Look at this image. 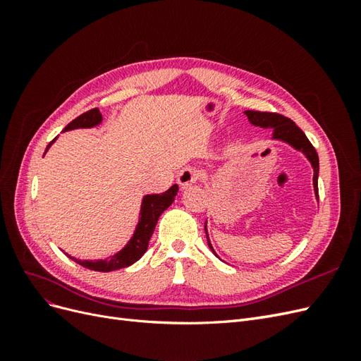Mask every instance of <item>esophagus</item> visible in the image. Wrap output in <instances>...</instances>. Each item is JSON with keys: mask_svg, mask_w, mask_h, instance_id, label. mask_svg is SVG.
<instances>
[{"mask_svg": "<svg viewBox=\"0 0 361 361\" xmlns=\"http://www.w3.org/2000/svg\"><path fill=\"white\" fill-rule=\"evenodd\" d=\"M200 178V170L192 169V167H187L179 171L178 174V182L180 185L182 190H187L188 187H191L192 183H195Z\"/></svg>", "mask_w": 361, "mask_h": 361, "instance_id": "obj_1", "label": "esophagus"}]
</instances>
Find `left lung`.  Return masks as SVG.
<instances>
[{
  "label": "left lung",
  "instance_id": "left-lung-1",
  "mask_svg": "<svg viewBox=\"0 0 361 361\" xmlns=\"http://www.w3.org/2000/svg\"><path fill=\"white\" fill-rule=\"evenodd\" d=\"M247 116L248 122L255 126L264 128V129H271V138L274 141H281L297 152H301V154L305 157L310 162V166L313 169V191H314V197L316 200H319V192H318V178H319V158L318 154H316L314 147L309 141V138L305 137L302 130L295 125L290 118L281 116V114H274V113H260V111H244ZM207 223V221H206ZM204 223V232H206V239H207V247L211 248L212 253L218 257L215 253V250L211 244L209 235H207V227ZM220 259V257H218Z\"/></svg>",
  "mask_w": 361,
  "mask_h": 361
}]
</instances>
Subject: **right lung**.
Wrapping results in <instances>:
<instances>
[{
    "label": "right lung",
    "instance_id": "1",
    "mask_svg": "<svg viewBox=\"0 0 361 361\" xmlns=\"http://www.w3.org/2000/svg\"><path fill=\"white\" fill-rule=\"evenodd\" d=\"M102 114L97 108H93V110L87 111L84 114H81L80 117H76L75 120L63 129V133L66 130H72V129H78V128H94L99 126L102 123ZM59 137L54 138L51 143L48 145L45 154L49 150V147L56 143V140ZM179 191V187L176 183L173 185L170 190H167L166 192L162 194H146L143 195V200H141V206H140V214H138V223L135 226V231L133 233V236L129 238V241L125 244V247L122 250H118L117 253H114L110 257L105 259H97V260H81L69 256V259L75 260L76 264H80L84 268H89L93 271H101V272H110V271H116V269H122L126 267H130L138 259H141L146 251H147V245L152 238V233H154L158 218L159 215L167 209V207L174 202V197Z\"/></svg>",
    "mask_w": 361,
    "mask_h": 361
}]
</instances>
